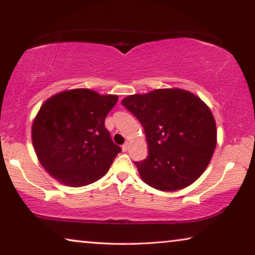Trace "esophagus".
Wrapping results in <instances>:
<instances>
[{
	"instance_id": "esophagus-1",
	"label": "esophagus",
	"mask_w": 255,
	"mask_h": 255,
	"mask_svg": "<svg viewBox=\"0 0 255 255\" xmlns=\"http://www.w3.org/2000/svg\"><path fill=\"white\" fill-rule=\"evenodd\" d=\"M128 149H129V143H125L123 145V150H124V152H127Z\"/></svg>"
}]
</instances>
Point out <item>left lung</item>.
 <instances>
[{
	"instance_id": "1",
	"label": "left lung",
	"mask_w": 255,
	"mask_h": 255,
	"mask_svg": "<svg viewBox=\"0 0 255 255\" xmlns=\"http://www.w3.org/2000/svg\"><path fill=\"white\" fill-rule=\"evenodd\" d=\"M144 128L148 155L135 162L146 184L176 191L192 184L208 166L217 129L208 106L187 90L158 89L123 99Z\"/></svg>"
}]
</instances>
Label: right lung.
<instances>
[{
    "label": "right lung",
    "instance_id": "obj_1",
    "mask_svg": "<svg viewBox=\"0 0 255 255\" xmlns=\"http://www.w3.org/2000/svg\"><path fill=\"white\" fill-rule=\"evenodd\" d=\"M115 94L90 89L62 91L42 103L33 119L31 137L38 161L48 174L68 187L101 179L122 148L105 127Z\"/></svg>",
    "mask_w": 255,
    "mask_h": 255
}]
</instances>
